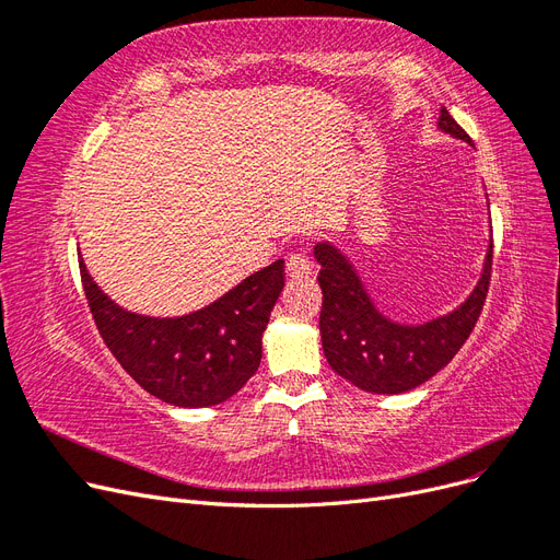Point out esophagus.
I'll return each instance as SVG.
<instances>
[{
    "mask_svg": "<svg viewBox=\"0 0 560 560\" xmlns=\"http://www.w3.org/2000/svg\"><path fill=\"white\" fill-rule=\"evenodd\" d=\"M284 270L290 278H308L313 273V261L308 257H303V254H290Z\"/></svg>",
    "mask_w": 560,
    "mask_h": 560,
    "instance_id": "esophagus-1",
    "label": "esophagus"
}]
</instances>
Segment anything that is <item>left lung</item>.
<instances>
[{
    "mask_svg": "<svg viewBox=\"0 0 560 560\" xmlns=\"http://www.w3.org/2000/svg\"><path fill=\"white\" fill-rule=\"evenodd\" d=\"M439 128L471 144L446 107L439 116ZM315 259L322 266L319 334L329 366L364 393L399 395L430 381L469 338L488 294L493 238L474 292L455 311L425 325H399L381 315L352 264L334 245L317 243Z\"/></svg>",
    "mask_w": 560,
    "mask_h": 560,
    "instance_id": "left-lung-1",
    "label": "left lung"
}]
</instances>
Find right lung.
Returning a JSON list of instances; mask_svg holds the SVG:
<instances>
[{
  "instance_id": "right-lung-1",
  "label": "right lung",
  "mask_w": 560,
  "mask_h": 560,
  "mask_svg": "<svg viewBox=\"0 0 560 560\" xmlns=\"http://www.w3.org/2000/svg\"><path fill=\"white\" fill-rule=\"evenodd\" d=\"M79 270L97 331L116 362L149 395L182 409L222 404L254 376L264 329L284 287V261L278 259L206 308L149 317L116 306L83 261Z\"/></svg>"
}]
</instances>
